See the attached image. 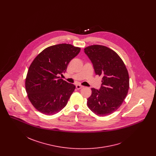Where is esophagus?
<instances>
[{
    "instance_id": "1",
    "label": "esophagus",
    "mask_w": 156,
    "mask_h": 156,
    "mask_svg": "<svg viewBox=\"0 0 156 156\" xmlns=\"http://www.w3.org/2000/svg\"><path fill=\"white\" fill-rule=\"evenodd\" d=\"M83 87L82 86V85H76V88L77 89H80L82 88Z\"/></svg>"
}]
</instances>
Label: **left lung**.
Wrapping results in <instances>:
<instances>
[{
	"instance_id": "1",
	"label": "left lung",
	"mask_w": 156,
	"mask_h": 156,
	"mask_svg": "<svg viewBox=\"0 0 156 156\" xmlns=\"http://www.w3.org/2000/svg\"><path fill=\"white\" fill-rule=\"evenodd\" d=\"M84 52L90 59L95 74L102 76L99 90L91 89L87 105L98 116L109 115L119 109L127 95V69L119 55L106 46L90 45L84 48Z\"/></svg>"
}]
</instances>
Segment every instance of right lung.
<instances>
[{
  "mask_svg": "<svg viewBox=\"0 0 156 156\" xmlns=\"http://www.w3.org/2000/svg\"><path fill=\"white\" fill-rule=\"evenodd\" d=\"M69 44L54 45L45 48L29 67L25 87L30 102L46 115L61 111L67 105L75 86L59 78L70 61L80 51Z\"/></svg>",
  "mask_w": 156,
  "mask_h": 156,
  "instance_id": "1",
  "label": "right lung"
}]
</instances>
